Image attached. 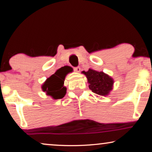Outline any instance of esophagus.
I'll return each instance as SVG.
<instances>
[{
	"label": "esophagus",
	"mask_w": 152,
	"mask_h": 152,
	"mask_svg": "<svg viewBox=\"0 0 152 152\" xmlns=\"http://www.w3.org/2000/svg\"><path fill=\"white\" fill-rule=\"evenodd\" d=\"M74 70L77 72H80V70H81V68L80 67H76V68H74Z\"/></svg>",
	"instance_id": "esophagus-1"
}]
</instances>
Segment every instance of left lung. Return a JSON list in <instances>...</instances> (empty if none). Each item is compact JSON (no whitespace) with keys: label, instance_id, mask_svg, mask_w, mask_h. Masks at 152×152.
Listing matches in <instances>:
<instances>
[{"label":"left lung","instance_id":"8db88e82","mask_svg":"<svg viewBox=\"0 0 152 152\" xmlns=\"http://www.w3.org/2000/svg\"><path fill=\"white\" fill-rule=\"evenodd\" d=\"M82 73L86 77L89 88L93 93L102 96H107L113 90V79L103 71H97L89 68L88 71H83Z\"/></svg>","mask_w":152,"mask_h":152}]
</instances>
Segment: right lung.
Segmentation results:
<instances>
[{"mask_svg": "<svg viewBox=\"0 0 152 152\" xmlns=\"http://www.w3.org/2000/svg\"><path fill=\"white\" fill-rule=\"evenodd\" d=\"M70 70L68 66L58 69L55 73L47 79L41 86V89L45 95L53 99H61L66 93V87L64 86V80Z\"/></svg>", "mask_w": 152, "mask_h": 152, "instance_id": "1", "label": "right lung"}]
</instances>
